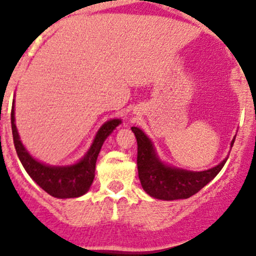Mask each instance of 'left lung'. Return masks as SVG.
Segmentation results:
<instances>
[{"label":"left lung","instance_id":"left-lung-1","mask_svg":"<svg viewBox=\"0 0 256 256\" xmlns=\"http://www.w3.org/2000/svg\"><path fill=\"white\" fill-rule=\"evenodd\" d=\"M137 140V168L140 184L146 194L158 200L189 198L210 183L225 165L222 162L202 172H189L164 165L152 142L138 128H131ZM234 140L231 146H234Z\"/></svg>","mask_w":256,"mask_h":256}]
</instances>
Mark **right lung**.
Segmentation results:
<instances>
[{"instance_id": "1", "label": "right lung", "mask_w": 256, "mask_h": 256, "mask_svg": "<svg viewBox=\"0 0 256 256\" xmlns=\"http://www.w3.org/2000/svg\"><path fill=\"white\" fill-rule=\"evenodd\" d=\"M10 122L16 154L28 176L49 195L58 198H71L84 195L89 190L95 177L96 160H98L101 146L106 138L110 136V132L122 122L119 119H113L106 122L98 130L92 146H90L89 152L83 160L68 167H50L43 165L26 152L24 146L20 142L16 126L14 124V104L12 107Z\"/></svg>"}]
</instances>
